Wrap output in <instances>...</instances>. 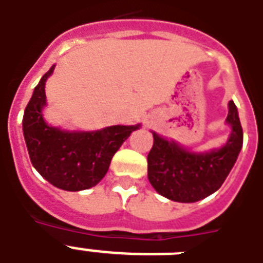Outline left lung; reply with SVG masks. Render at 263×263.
Here are the masks:
<instances>
[{
  "label": "left lung",
  "mask_w": 263,
  "mask_h": 263,
  "mask_svg": "<svg viewBox=\"0 0 263 263\" xmlns=\"http://www.w3.org/2000/svg\"><path fill=\"white\" fill-rule=\"evenodd\" d=\"M228 107L227 123L232 127V132L220 150L192 154L153 132L154 143L147 156V172L148 181L158 194L175 202L191 203L222 185L243 146V129L236 105L229 101Z\"/></svg>",
  "instance_id": "obj_1"
}]
</instances>
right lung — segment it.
Returning <instances> with one entry per match:
<instances>
[{
	"mask_svg": "<svg viewBox=\"0 0 263 263\" xmlns=\"http://www.w3.org/2000/svg\"><path fill=\"white\" fill-rule=\"evenodd\" d=\"M54 67L42 76L26 106L23 134L31 164L54 187L82 191L94 187L106 175L124 140L140 125H113L94 132H67L45 123V83Z\"/></svg>",
	"mask_w": 263,
	"mask_h": 263,
	"instance_id": "1",
	"label": "right lung"
}]
</instances>
